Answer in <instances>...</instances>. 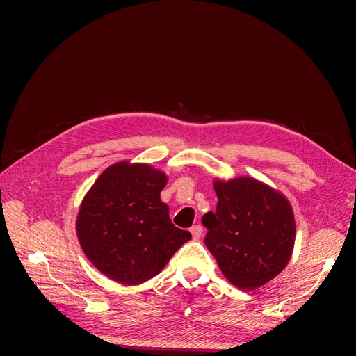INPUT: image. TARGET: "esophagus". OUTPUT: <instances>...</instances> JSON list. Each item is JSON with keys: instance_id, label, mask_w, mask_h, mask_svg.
<instances>
[{"instance_id": "1", "label": "esophagus", "mask_w": 356, "mask_h": 356, "mask_svg": "<svg viewBox=\"0 0 356 356\" xmlns=\"http://www.w3.org/2000/svg\"><path fill=\"white\" fill-rule=\"evenodd\" d=\"M190 232H191L193 239L197 241V239H200V236H202L203 229H202V225H193V227L190 229Z\"/></svg>"}]
</instances>
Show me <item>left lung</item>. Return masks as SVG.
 Masks as SVG:
<instances>
[{"instance_id":"obj_1","label":"left lung","mask_w":356,"mask_h":356,"mask_svg":"<svg viewBox=\"0 0 356 356\" xmlns=\"http://www.w3.org/2000/svg\"><path fill=\"white\" fill-rule=\"evenodd\" d=\"M217 211L203 215L204 245L225 279L241 289L266 285L286 267L296 241L293 207L251 177L215 179Z\"/></svg>"}]
</instances>
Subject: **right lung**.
<instances>
[{
	"mask_svg": "<svg viewBox=\"0 0 356 356\" xmlns=\"http://www.w3.org/2000/svg\"><path fill=\"white\" fill-rule=\"evenodd\" d=\"M165 172L123 160L106 168L81 200L75 232L89 261L113 281L138 285L159 275L191 234L160 200Z\"/></svg>",
	"mask_w": 356,
	"mask_h": 356,
	"instance_id": "right-lung-1",
	"label": "right lung"
}]
</instances>
